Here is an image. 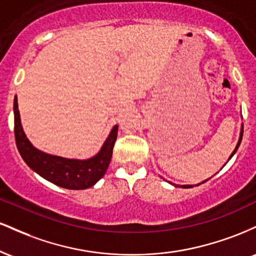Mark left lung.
I'll return each mask as SVG.
<instances>
[{
  "label": "left lung",
  "mask_w": 256,
  "mask_h": 256,
  "mask_svg": "<svg viewBox=\"0 0 256 256\" xmlns=\"http://www.w3.org/2000/svg\"><path fill=\"white\" fill-rule=\"evenodd\" d=\"M242 137H243V126H242V128H240V140H238V143H237V146H236V148H234V150L232 152V154L230 155V158H228V160H230V158L234 156V154H236V152H237V149H238V146H240V142H242ZM206 182V180H204ZM204 182H202V183H204ZM201 184V183H200ZM200 184H198V185H200ZM174 185V186H178V185H176V184H173ZM182 188H192V185H182Z\"/></svg>",
  "instance_id": "8db88e82"
}]
</instances>
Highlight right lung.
Here are the masks:
<instances>
[{
  "label": "right lung",
  "instance_id": "add662e5",
  "mask_svg": "<svg viewBox=\"0 0 256 256\" xmlns=\"http://www.w3.org/2000/svg\"><path fill=\"white\" fill-rule=\"evenodd\" d=\"M14 134L22 158L28 166L40 177L58 186L71 190H83L95 185L104 176L110 166L113 146L118 136V125L112 128L110 136L95 156L86 160L66 158L38 150L31 144L22 130L18 98H14Z\"/></svg>",
  "mask_w": 256,
  "mask_h": 256
}]
</instances>
